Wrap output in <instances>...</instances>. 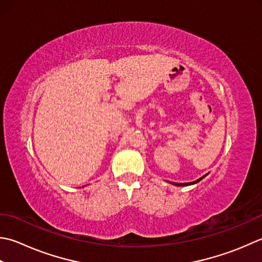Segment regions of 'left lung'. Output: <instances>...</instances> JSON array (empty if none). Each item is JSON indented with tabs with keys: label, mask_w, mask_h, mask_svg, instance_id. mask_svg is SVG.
Returning a JSON list of instances; mask_svg holds the SVG:
<instances>
[{
	"label": "left lung",
	"mask_w": 262,
	"mask_h": 262,
	"mask_svg": "<svg viewBox=\"0 0 262 262\" xmlns=\"http://www.w3.org/2000/svg\"><path fill=\"white\" fill-rule=\"evenodd\" d=\"M203 177H206V176H203ZM203 177H201L200 179H198V181H195V182H193V183H172L173 185H177V186H187V185H192V184H195V183H198V182H200L201 181V179H203Z\"/></svg>",
	"instance_id": "8db88e82"
}]
</instances>
